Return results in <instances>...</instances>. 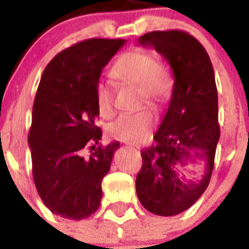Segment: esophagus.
<instances>
[{
    "label": "esophagus",
    "mask_w": 249,
    "mask_h": 249,
    "mask_svg": "<svg viewBox=\"0 0 249 249\" xmlns=\"http://www.w3.org/2000/svg\"><path fill=\"white\" fill-rule=\"evenodd\" d=\"M128 146H129V147H133V148H140V147L136 146L135 143H128Z\"/></svg>",
    "instance_id": "obj_1"
}]
</instances>
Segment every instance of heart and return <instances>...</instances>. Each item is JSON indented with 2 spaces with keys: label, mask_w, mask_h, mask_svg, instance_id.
<instances>
[{
  "label": "heart",
  "mask_w": 249,
  "mask_h": 249,
  "mask_svg": "<svg viewBox=\"0 0 249 249\" xmlns=\"http://www.w3.org/2000/svg\"><path fill=\"white\" fill-rule=\"evenodd\" d=\"M111 76L122 83L138 86L141 103L148 102L153 107L166 103L172 91V78L167 68L158 62L152 51L144 48H132L121 54L112 66ZM96 102L103 116H109L113 111L112 91L105 83L96 87ZM152 126L153 114L143 108L136 113L121 114L109 124L108 132L113 138L135 143L148 138Z\"/></svg>",
  "instance_id": "heart-1"
}]
</instances>
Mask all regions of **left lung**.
<instances>
[{
  "label": "left lung",
  "mask_w": 249,
  "mask_h": 249,
  "mask_svg": "<svg viewBox=\"0 0 249 249\" xmlns=\"http://www.w3.org/2000/svg\"><path fill=\"white\" fill-rule=\"evenodd\" d=\"M138 43L162 54L175 78L168 109L153 137L156 144L141 151L143 162L136 178L142 206L168 217L188 210L210 184L219 140L214 71L203 46L184 31L148 32ZM196 158L206 162L204 176L186 181L179 171Z\"/></svg>",
  "instance_id": "1"
}]
</instances>
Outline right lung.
Masks as SVG:
<instances>
[{
	"mask_svg": "<svg viewBox=\"0 0 249 249\" xmlns=\"http://www.w3.org/2000/svg\"><path fill=\"white\" fill-rule=\"evenodd\" d=\"M126 39L91 38L74 43L46 66L35 98L28 146L37 192L62 218H87L100 207L102 179L120 143L84 149L102 137L96 87L102 68Z\"/></svg>",
	"mask_w": 249,
	"mask_h": 249,
	"instance_id": "add662e5",
	"label": "right lung"
}]
</instances>
